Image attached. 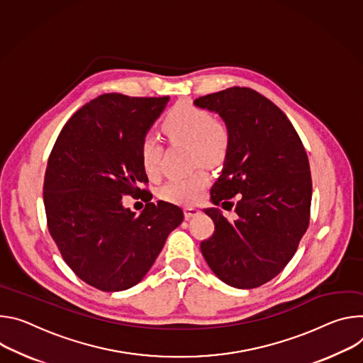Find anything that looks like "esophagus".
Here are the masks:
<instances>
[{"label": "esophagus", "mask_w": 363, "mask_h": 363, "mask_svg": "<svg viewBox=\"0 0 363 363\" xmlns=\"http://www.w3.org/2000/svg\"><path fill=\"white\" fill-rule=\"evenodd\" d=\"M200 213V211L197 208H184V216L186 219H190L193 216H197Z\"/></svg>", "instance_id": "obj_1"}]
</instances>
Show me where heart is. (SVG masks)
Instances as JSON below:
<instances>
[{
	"label": "heart",
	"instance_id": "heart-1",
	"mask_svg": "<svg viewBox=\"0 0 363 363\" xmlns=\"http://www.w3.org/2000/svg\"><path fill=\"white\" fill-rule=\"evenodd\" d=\"M163 133L172 143L190 144L194 161L218 164L226 157L229 148L228 130L215 123L212 116L190 104H177L170 109L163 121ZM141 163L145 173L151 177L160 172L163 147L152 135L143 138L140 145ZM208 184V176L199 170L186 177H177L167 182L160 190V196L167 202L190 205L197 202Z\"/></svg>",
	"mask_w": 363,
	"mask_h": 363
}]
</instances>
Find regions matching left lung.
<instances>
[{
    "label": "left lung",
    "mask_w": 363,
    "mask_h": 363,
    "mask_svg": "<svg viewBox=\"0 0 363 363\" xmlns=\"http://www.w3.org/2000/svg\"><path fill=\"white\" fill-rule=\"evenodd\" d=\"M193 104L218 113L229 133L212 203L230 205L226 199L239 194L233 222L218 208L203 209L215 232L200 251L225 284L259 287L284 269L307 230L313 187L306 150L284 112L254 89L233 86Z\"/></svg>",
    "instance_id": "obj_1"
}]
</instances>
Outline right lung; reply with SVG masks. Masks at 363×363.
Returning <instances> with one entry per match:
<instances>
[{
    "instance_id": "right-lung-1",
    "label": "right lung",
    "mask_w": 363,
    "mask_h": 363,
    "mask_svg": "<svg viewBox=\"0 0 363 363\" xmlns=\"http://www.w3.org/2000/svg\"><path fill=\"white\" fill-rule=\"evenodd\" d=\"M169 99L101 95L67 121L49 157V232L70 269L101 291L138 284L183 222V211L163 200L140 215L123 205V194L145 191L140 145Z\"/></svg>"
}]
</instances>
